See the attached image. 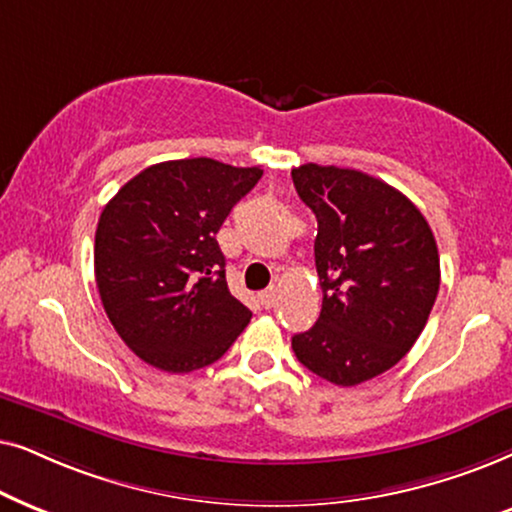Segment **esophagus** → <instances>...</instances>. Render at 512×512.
<instances>
[{"label":"esophagus","mask_w":512,"mask_h":512,"mask_svg":"<svg viewBox=\"0 0 512 512\" xmlns=\"http://www.w3.org/2000/svg\"><path fill=\"white\" fill-rule=\"evenodd\" d=\"M276 299H278V290L276 288H267V290L260 292V302H262L264 309H271V306L276 304Z\"/></svg>","instance_id":"esophagus-1"}]
</instances>
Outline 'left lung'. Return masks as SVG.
Instances as JSON below:
<instances>
[{"mask_svg":"<svg viewBox=\"0 0 512 512\" xmlns=\"http://www.w3.org/2000/svg\"><path fill=\"white\" fill-rule=\"evenodd\" d=\"M292 182L318 220L313 243L323 306L292 337L306 370L358 386L417 342L440 288V257L421 210L398 189L351 168L304 163Z\"/></svg>","mask_w":512,"mask_h":512,"instance_id":"1","label":"left lung"}]
</instances>
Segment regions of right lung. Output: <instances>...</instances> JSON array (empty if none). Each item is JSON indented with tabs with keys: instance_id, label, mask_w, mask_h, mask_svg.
<instances>
[{
	"instance_id": "obj_1",
	"label": "right lung",
	"mask_w": 512,
	"mask_h": 512,
	"mask_svg": "<svg viewBox=\"0 0 512 512\" xmlns=\"http://www.w3.org/2000/svg\"><path fill=\"white\" fill-rule=\"evenodd\" d=\"M262 168L215 159L154 163L95 229V283L119 337L147 365L187 374L220 360L250 323L229 292L217 231Z\"/></svg>"
}]
</instances>
